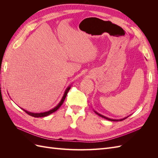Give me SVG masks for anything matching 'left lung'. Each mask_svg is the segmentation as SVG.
<instances>
[{"label":"left lung","instance_id":"1","mask_svg":"<svg viewBox=\"0 0 158 158\" xmlns=\"http://www.w3.org/2000/svg\"><path fill=\"white\" fill-rule=\"evenodd\" d=\"M94 112L96 113L97 114H98L99 116H100V117H103V118H106V119H107V120H109V121H123V120H124V119H125V118H127V117H125V118H121V119H112V118H108V117H105V116H103V115H102V114H99V113H97L96 111H94Z\"/></svg>","mask_w":158,"mask_h":158}]
</instances>
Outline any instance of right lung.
Segmentation results:
<instances>
[{
	"label": "right lung",
	"instance_id": "1",
	"mask_svg": "<svg viewBox=\"0 0 158 158\" xmlns=\"http://www.w3.org/2000/svg\"><path fill=\"white\" fill-rule=\"evenodd\" d=\"M70 89V86H69L66 89L65 92H64V95H63V98H62V99H61V100H60V102H59V103L58 105H57V106H56L55 107H54L53 109H52L49 110V111H48L44 112V113H31V112H30V111H26V110H24V109H22H22H23V111H24L26 113H27L28 114H29V115L32 116V117H46V116H47V115H49V114H51V113H54L55 111H56V110L58 109L62 106V104L63 103V102H64V99H65V98H66V95H67V94H68V92H69V91Z\"/></svg>",
	"mask_w": 158,
	"mask_h": 158
}]
</instances>
